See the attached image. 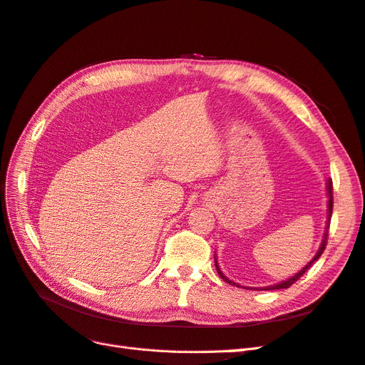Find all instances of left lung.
I'll list each match as a JSON object with an SVG mask.
<instances>
[{
	"instance_id": "1",
	"label": "left lung",
	"mask_w": 365,
	"mask_h": 365,
	"mask_svg": "<svg viewBox=\"0 0 365 365\" xmlns=\"http://www.w3.org/2000/svg\"><path fill=\"white\" fill-rule=\"evenodd\" d=\"M327 197H329V201H327V225H326V233H324V236H323V242H322V247H319V250L317 251V254L314 256V259L309 262L306 267L302 269V271H298L295 275H292L291 279H288V280H284V282H280V283H277V284H271V286H267V288H245V289H254V291H271V289H286V288H289L291 284H294L298 279L302 277V275L312 267V264L315 263V260H318L319 257H322V254H323V251L326 250V245H327V233H329V225H330V216H332V210H334V185H332V180H327ZM215 267H216V271H217V274H219V277L222 279L224 282H227V283H230V284H233V286H237V288H244V286H240V284H237V283H235V282H231L230 279H227L225 275H224V272L220 271V268H219V264H217V260H216V256H215Z\"/></svg>"
}]
</instances>
